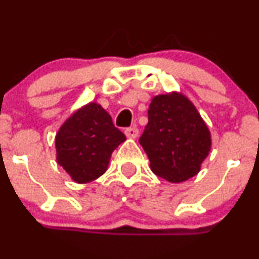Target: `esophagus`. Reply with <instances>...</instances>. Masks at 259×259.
Listing matches in <instances>:
<instances>
[{"mask_svg": "<svg viewBox=\"0 0 259 259\" xmlns=\"http://www.w3.org/2000/svg\"><path fill=\"white\" fill-rule=\"evenodd\" d=\"M124 134H125L127 139H135L136 136H138L139 130H138V127H135V126L126 127V129L124 130Z\"/></svg>", "mask_w": 259, "mask_h": 259, "instance_id": "1", "label": "esophagus"}]
</instances>
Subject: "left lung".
<instances>
[{"mask_svg":"<svg viewBox=\"0 0 259 259\" xmlns=\"http://www.w3.org/2000/svg\"><path fill=\"white\" fill-rule=\"evenodd\" d=\"M139 142L151 170L170 183L195 177L212 146L209 129L194 103L175 91L151 101L148 123Z\"/></svg>","mask_w":259,"mask_h":259,"instance_id":"left-lung-1","label":"left lung"}]
</instances>
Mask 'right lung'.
<instances>
[{
  "label": "right lung",
  "mask_w": 259,
  "mask_h": 259,
  "mask_svg": "<svg viewBox=\"0 0 259 259\" xmlns=\"http://www.w3.org/2000/svg\"><path fill=\"white\" fill-rule=\"evenodd\" d=\"M125 140L102 106L90 102L59 127L55 139L56 158L75 183H90L105 173L112 152Z\"/></svg>",
  "instance_id": "add662e5"
}]
</instances>
